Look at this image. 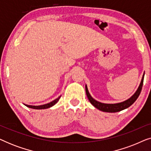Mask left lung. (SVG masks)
I'll list each match as a JSON object with an SVG mask.
<instances>
[{
  "label": "left lung",
  "instance_id": "obj_1",
  "mask_svg": "<svg viewBox=\"0 0 151 151\" xmlns=\"http://www.w3.org/2000/svg\"><path fill=\"white\" fill-rule=\"evenodd\" d=\"M144 73L142 76L141 82L138 87L137 90L136 91V92L132 96L131 98L128 100L124 101L122 102L116 103V104H104V103H102L98 102L93 99L91 96L89 92H88L87 86H85V89H86V93L87 96V98L89 100L93 106H94L96 108H97L99 110L104 111V112H109V113H115L118 112V111H122L124 109L129 108L130 106H131L134 102H135L138 97H139L140 93H141L142 86H143V82H144Z\"/></svg>",
  "mask_w": 151,
  "mask_h": 151
}]
</instances>
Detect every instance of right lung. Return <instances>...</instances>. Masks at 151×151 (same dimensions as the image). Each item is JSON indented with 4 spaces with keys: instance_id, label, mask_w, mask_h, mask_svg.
I'll return each instance as SVG.
<instances>
[{
    "instance_id": "right-lung-1",
    "label": "right lung",
    "mask_w": 151,
    "mask_h": 151,
    "mask_svg": "<svg viewBox=\"0 0 151 151\" xmlns=\"http://www.w3.org/2000/svg\"><path fill=\"white\" fill-rule=\"evenodd\" d=\"M60 96H59L58 98L55 99L52 102H49V103H47V104H43V105H40V106H32V105H27V104H24L26 106L29 107V108H31V109H48V108H50V107L53 106V105H55L56 103L58 102V100H60Z\"/></svg>"
}]
</instances>
